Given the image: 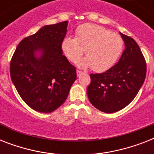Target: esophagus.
<instances>
[{"mask_svg":"<svg viewBox=\"0 0 154 154\" xmlns=\"http://www.w3.org/2000/svg\"><path fill=\"white\" fill-rule=\"evenodd\" d=\"M84 72H82V71H81V70L77 69V77H79L80 75H82V73H83Z\"/></svg>","mask_w":154,"mask_h":154,"instance_id":"esophagus-1","label":"esophagus"}]
</instances>
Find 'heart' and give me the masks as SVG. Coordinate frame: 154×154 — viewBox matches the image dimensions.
I'll list each match as a JSON object with an SVG mask.
<instances>
[{"label": "heart", "instance_id": "b5f03b06", "mask_svg": "<svg viewBox=\"0 0 154 154\" xmlns=\"http://www.w3.org/2000/svg\"><path fill=\"white\" fill-rule=\"evenodd\" d=\"M124 42L118 33L99 25L84 24L75 32V38L66 37L61 42V50L68 60L76 63L85 51L86 58L79 61L80 67H92L103 72L114 65L123 49Z\"/></svg>", "mask_w": 154, "mask_h": 154}]
</instances>
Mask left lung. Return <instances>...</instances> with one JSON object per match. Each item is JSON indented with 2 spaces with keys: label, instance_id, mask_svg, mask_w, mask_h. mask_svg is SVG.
<instances>
[{
  "label": "left lung",
  "instance_id": "obj_1",
  "mask_svg": "<svg viewBox=\"0 0 154 154\" xmlns=\"http://www.w3.org/2000/svg\"><path fill=\"white\" fill-rule=\"evenodd\" d=\"M125 50L116 65L101 73H91L87 88L89 101L101 112L124 109L137 96L146 76V62L138 45L121 32Z\"/></svg>",
  "mask_w": 154,
  "mask_h": 154
}]
</instances>
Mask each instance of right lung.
I'll list each match as a JSON object with an SVG mask.
<instances>
[{
    "instance_id": "add662e5",
    "label": "right lung",
    "mask_w": 154,
    "mask_h": 154,
    "mask_svg": "<svg viewBox=\"0 0 154 154\" xmlns=\"http://www.w3.org/2000/svg\"><path fill=\"white\" fill-rule=\"evenodd\" d=\"M68 21L45 25L19 43L10 61L12 82L22 100L32 109L51 112L67 98L77 79L76 68L62 54L61 42ZM37 50L42 56L37 59Z\"/></svg>"
}]
</instances>
